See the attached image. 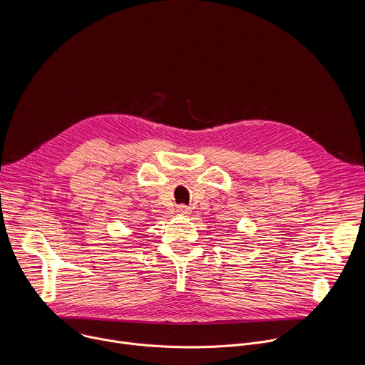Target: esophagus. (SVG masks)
<instances>
[{"instance_id":"esophagus-1","label":"esophagus","mask_w":365,"mask_h":365,"mask_svg":"<svg viewBox=\"0 0 365 365\" xmlns=\"http://www.w3.org/2000/svg\"><path fill=\"white\" fill-rule=\"evenodd\" d=\"M176 212H178V215H183V217L189 215L190 214V207L186 206V205H178Z\"/></svg>"}]
</instances>
